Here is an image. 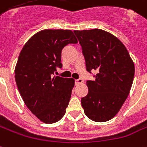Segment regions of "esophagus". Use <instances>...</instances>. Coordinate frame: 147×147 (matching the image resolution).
Instances as JSON below:
<instances>
[{"instance_id":"1","label":"esophagus","mask_w":147,"mask_h":147,"mask_svg":"<svg viewBox=\"0 0 147 147\" xmlns=\"http://www.w3.org/2000/svg\"><path fill=\"white\" fill-rule=\"evenodd\" d=\"M83 82V80L82 78H78V79H76V84H81Z\"/></svg>"}]
</instances>
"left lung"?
<instances>
[{"label":"left lung","instance_id":"obj_1","mask_svg":"<svg viewBox=\"0 0 147 147\" xmlns=\"http://www.w3.org/2000/svg\"><path fill=\"white\" fill-rule=\"evenodd\" d=\"M94 81H87L88 93L82 98L85 115L96 122L110 120L119 113L129 94L134 65L125 45L101 29L74 31Z\"/></svg>","mask_w":147,"mask_h":147}]
</instances>
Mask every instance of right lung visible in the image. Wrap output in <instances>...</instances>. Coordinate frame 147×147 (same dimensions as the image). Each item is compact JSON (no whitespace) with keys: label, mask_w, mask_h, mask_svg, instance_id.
<instances>
[{"label":"right lung","mask_w":147,"mask_h":147,"mask_svg":"<svg viewBox=\"0 0 147 147\" xmlns=\"http://www.w3.org/2000/svg\"><path fill=\"white\" fill-rule=\"evenodd\" d=\"M77 39L71 30L45 29L24 45L15 68V80L25 104L45 123L64 116L75 85L73 78L53 76L61 68L62 50Z\"/></svg>","instance_id":"1"}]
</instances>
